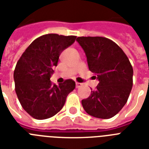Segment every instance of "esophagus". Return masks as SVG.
Here are the masks:
<instances>
[{"instance_id":"esophagus-1","label":"esophagus","mask_w":149,"mask_h":149,"mask_svg":"<svg viewBox=\"0 0 149 149\" xmlns=\"http://www.w3.org/2000/svg\"><path fill=\"white\" fill-rule=\"evenodd\" d=\"M82 85H83V84L80 83H78V82H77V83H76V87H77V88H79V87H80Z\"/></svg>"}]
</instances>
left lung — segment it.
<instances>
[{
  "mask_svg": "<svg viewBox=\"0 0 149 149\" xmlns=\"http://www.w3.org/2000/svg\"><path fill=\"white\" fill-rule=\"evenodd\" d=\"M89 70L99 84L82 100L86 112L99 118H110L127 102L133 84V69L129 58L116 43L102 37H79Z\"/></svg>",
  "mask_w": 149,
  "mask_h": 149,
  "instance_id": "left-lung-1",
  "label": "left lung"
}]
</instances>
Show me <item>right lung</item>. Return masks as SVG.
Wrapping results in <instances>:
<instances>
[{
    "instance_id": "1",
    "label": "right lung",
    "mask_w": 149,
    "mask_h": 149,
    "mask_svg": "<svg viewBox=\"0 0 149 149\" xmlns=\"http://www.w3.org/2000/svg\"><path fill=\"white\" fill-rule=\"evenodd\" d=\"M76 36L49 33L35 39L25 49L14 72L15 91L20 105L36 119L53 117L63 107L76 87L72 79L56 86L49 80L60 54L75 42Z\"/></svg>"
}]
</instances>
